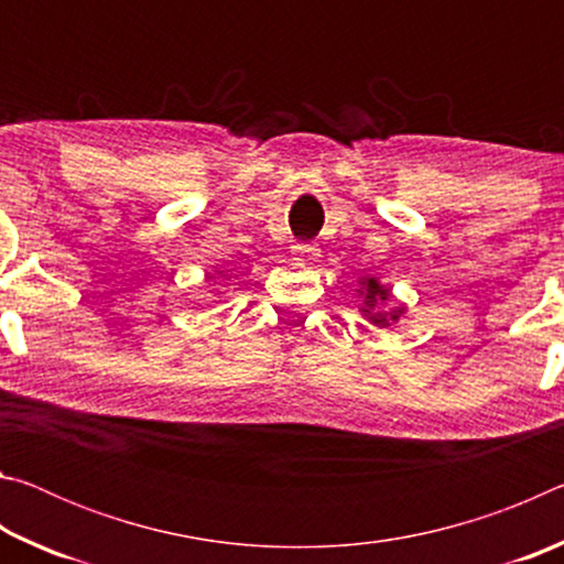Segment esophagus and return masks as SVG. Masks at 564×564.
Wrapping results in <instances>:
<instances>
[{"mask_svg": "<svg viewBox=\"0 0 564 564\" xmlns=\"http://www.w3.org/2000/svg\"><path fill=\"white\" fill-rule=\"evenodd\" d=\"M293 256H295V261L311 263V261H316L318 246L316 243H295L293 246Z\"/></svg>", "mask_w": 564, "mask_h": 564, "instance_id": "esophagus-1", "label": "esophagus"}]
</instances>
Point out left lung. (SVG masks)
I'll return each mask as SVG.
<instances>
[{
	"label": "left lung",
	"instance_id": "8db88e82",
	"mask_svg": "<svg viewBox=\"0 0 564 564\" xmlns=\"http://www.w3.org/2000/svg\"><path fill=\"white\" fill-rule=\"evenodd\" d=\"M358 285V295L362 299L360 313L368 323H373L378 328H390L405 316V305H390L388 301L393 299V295H390L388 285L380 283L376 275H360Z\"/></svg>",
	"mask_w": 564,
	"mask_h": 564
}]
</instances>
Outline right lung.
<instances>
[{"label": "right lung", "instance_id": "obj_1", "mask_svg": "<svg viewBox=\"0 0 564 564\" xmlns=\"http://www.w3.org/2000/svg\"><path fill=\"white\" fill-rule=\"evenodd\" d=\"M218 273H221V271H216V275H218Z\"/></svg>", "mask_w": 564, "mask_h": 564}]
</instances>
